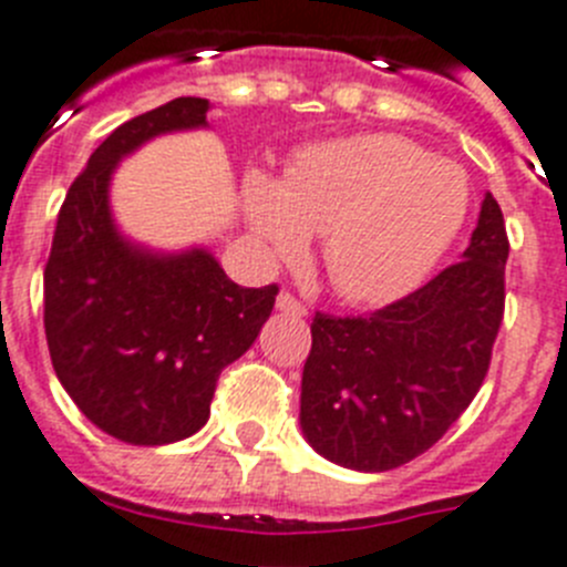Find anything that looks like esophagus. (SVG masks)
<instances>
[{
  "label": "esophagus",
  "instance_id": "34e87169",
  "mask_svg": "<svg viewBox=\"0 0 567 567\" xmlns=\"http://www.w3.org/2000/svg\"><path fill=\"white\" fill-rule=\"evenodd\" d=\"M277 308L285 310V313H293V316H305L308 313V308H305V302H299L293 293H288V290H282V293L277 296Z\"/></svg>",
  "mask_w": 567,
  "mask_h": 567
}]
</instances>
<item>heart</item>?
I'll use <instances>...</instances> for the list:
<instances>
[{"label": "heart", "mask_w": 567, "mask_h": 567, "mask_svg": "<svg viewBox=\"0 0 567 567\" xmlns=\"http://www.w3.org/2000/svg\"><path fill=\"white\" fill-rule=\"evenodd\" d=\"M246 212L265 254L290 259L324 234V268L350 302L406 293L463 228L466 172L401 135H359L296 157L282 186L254 175Z\"/></svg>", "instance_id": "1"}]
</instances>
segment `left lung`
Returning a JSON list of instances; mask_svg holds the SVG:
<instances>
[{"mask_svg": "<svg viewBox=\"0 0 567 567\" xmlns=\"http://www.w3.org/2000/svg\"><path fill=\"white\" fill-rule=\"evenodd\" d=\"M508 234L486 195L463 259L364 316L316 313L302 432L328 461L386 472L435 446L486 381L506 310Z\"/></svg>", "mask_w": 567, "mask_h": 567, "instance_id": "obj_1", "label": "left lung"}]
</instances>
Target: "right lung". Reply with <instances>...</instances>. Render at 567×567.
I'll return each mask as SVG.
<instances>
[{"label": "right lung", "instance_id": "obj_1", "mask_svg": "<svg viewBox=\"0 0 567 567\" xmlns=\"http://www.w3.org/2000/svg\"><path fill=\"white\" fill-rule=\"evenodd\" d=\"M206 115V99H175L112 132L61 203L44 265L55 375L99 430L135 446L200 430L223 367L254 344L279 293V285L239 288L200 248L137 251L112 226L115 163L161 132L203 126Z\"/></svg>", "mask_w": 567, "mask_h": 567}]
</instances>
